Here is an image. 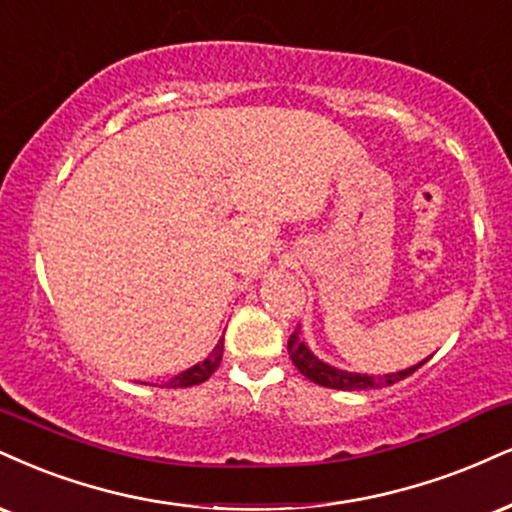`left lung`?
Returning a JSON list of instances; mask_svg holds the SVG:
<instances>
[{"label": "left lung", "mask_w": 512, "mask_h": 512, "mask_svg": "<svg viewBox=\"0 0 512 512\" xmlns=\"http://www.w3.org/2000/svg\"><path fill=\"white\" fill-rule=\"evenodd\" d=\"M288 355H291L293 365L298 367V372L303 374V377L315 381L319 386H326V389H338V391H362V389H381V386H391L396 384V381L415 374L417 369L424 365V362H420V365L403 369V372H396V374H384V377H367V374L343 372V369H336L326 365L322 360H317V357L310 353V348H307L298 338V329H295L291 338H288Z\"/></svg>", "instance_id": "1"}]
</instances>
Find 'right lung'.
I'll use <instances>...</instances> for the list:
<instances>
[{
	"mask_svg": "<svg viewBox=\"0 0 512 512\" xmlns=\"http://www.w3.org/2000/svg\"><path fill=\"white\" fill-rule=\"evenodd\" d=\"M221 355H224V341H219L217 346H214L212 353H209L205 360L200 362V365H195V367L186 369V372L176 374V377L169 381V386L171 389H188V386L202 384V381H207L214 372H217V367L221 365Z\"/></svg>",
	"mask_w": 512,
	"mask_h": 512,
	"instance_id": "right-lung-1",
	"label": "right lung"
}]
</instances>
